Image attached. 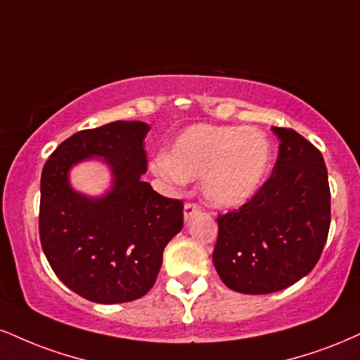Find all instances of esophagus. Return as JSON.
Segmentation results:
<instances>
[{"label": "esophagus", "instance_id": "obj_1", "mask_svg": "<svg viewBox=\"0 0 360 360\" xmlns=\"http://www.w3.org/2000/svg\"><path fill=\"white\" fill-rule=\"evenodd\" d=\"M199 213V206L194 205V202H186L184 205V219H191L193 216H196Z\"/></svg>", "mask_w": 360, "mask_h": 360}]
</instances>
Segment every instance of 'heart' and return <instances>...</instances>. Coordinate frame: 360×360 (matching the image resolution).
I'll return each instance as SVG.
<instances>
[{"label": "heart", "instance_id": "obj_1", "mask_svg": "<svg viewBox=\"0 0 360 360\" xmlns=\"http://www.w3.org/2000/svg\"><path fill=\"white\" fill-rule=\"evenodd\" d=\"M271 159V142L259 129L196 124L176 137L167 155L154 159L153 171L174 184L201 177L206 201L233 210L257 196Z\"/></svg>", "mask_w": 360, "mask_h": 360}]
</instances>
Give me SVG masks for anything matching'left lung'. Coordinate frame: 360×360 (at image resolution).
<instances>
[{
	"label": "left lung",
	"mask_w": 360,
	"mask_h": 360,
	"mask_svg": "<svg viewBox=\"0 0 360 360\" xmlns=\"http://www.w3.org/2000/svg\"><path fill=\"white\" fill-rule=\"evenodd\" d=\"M278 158L257 196L218 216L213 263L228 288L274 293L309 275L330 228V189L322 154L293 129L271 127Z\"/></svg>",
	"instance_id": "8db88e82"
}]
</instances>
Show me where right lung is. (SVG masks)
<instances>
[{"instance_id": "add662e5", "label": "right lung", "mask_w": 360, "mask_h": 360, "mask_svg": "<svg viewBox=\"0 0 360 360\" xmlns=\"http://www.w3.org/2000/svg\"><path fill=\"white\" fill-rule=\"evenodd\" d=\"M144 122L117 120L63 141L45 162L40 183V241L55 275L95 304L144 297L158 278L166 245L183 229V201L144 183ZM102 157L112 188L89 198L70 186L68 172Z\"/></svg>"}]
</instances>
